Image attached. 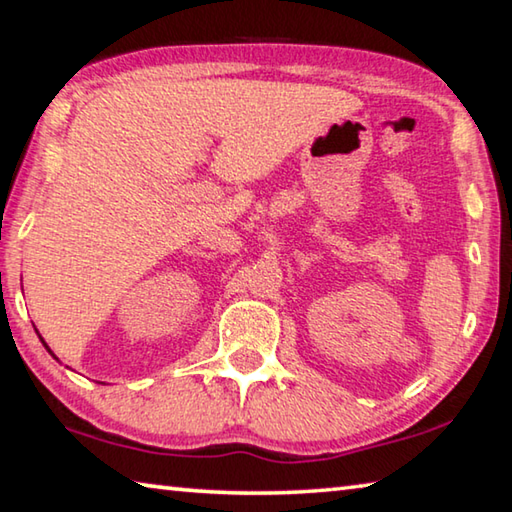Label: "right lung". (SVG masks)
<instances>
[{
	"label": "right lung",
	"instance_id": "1",
	"mask_svg": "<svg viewBox=\"0 0 512 512\" xmlns=\"http://www.w3.org/2000/svg\"><path fill=\"white\" fill-rule=\"evenodd\" d=\"M40 341H42V336H40ZM42 345H45V348H47V350H49V345H47V343H45V341H42ZM49 354H51V357H54V359H56V354H54V352H51V350H49Z\"/></svg>",
	"mask_w": 512,
	"mask_h": 512
}]
</instances>
